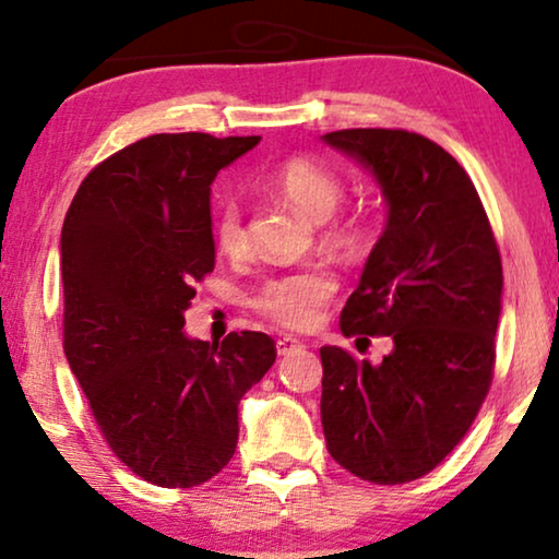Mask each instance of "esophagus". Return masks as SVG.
<instances>
[{"instance_id":"1","label":"esophagus","mask_w":559,"mask_h":559,"mask_svg":"<svg viewBox=\"0 0 559 559\" xmlns=\"http://www.w3.org/2000/svg\"><path fill=\"white\" fill-rule=\"evenodd\" d=\"M305 346L297 338H293V335H285V338L277 341V354L280 356H293V354H300Z\"/></svg>"}]
</instances>
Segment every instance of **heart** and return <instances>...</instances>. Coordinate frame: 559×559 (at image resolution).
<instances>
[{"label": "heart", "mask_w": 559, "mask_h": 559, "mask_svg": "<svg viewBox=\"0 0 559 559\" xmlns=\"http://www.w3.org/2000/svg\"><path fill=\"white\" fill-rule=\"evenodd\" d=\"M277 193L287 198L297 211L312 221L331 218L346 193V182L333 167L312 157H287L270 175ZM325 239L335 247L356 251L369 239V221L361 213L343 216L328 226ZM213 243L228 259H243L249 254V228L243 221L241 203L236 198H224L213 216ZM335 277L325 266L312 264L302 270L274 274L257 289L254 308L272 323L287 331H308L318 323L320 312L335 295Z\"/></svg>", "instance_id": "1"}]
</instances>
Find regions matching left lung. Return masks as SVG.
Masks as SVG:
<instances>
[{
	"instance_id": "obj_1",
	"label": "left lung",
	"mask_w": 559,
	"mask_h": 559,
	"mask_svg": "<svg viewBox=\"0 0 559 559\" xmlns=\"http://www.w3.org/2000/svg\"><path fill=\"white\" fill-rule=\"evenodd\" d=\"M323 140L369 167L389 205L341 331L394 343L377 366L320 348L328 453L371 484H409L453 453L491 389L501 254L476 186L440 144L407 129Z\"/></svg>"
}]
</instances>
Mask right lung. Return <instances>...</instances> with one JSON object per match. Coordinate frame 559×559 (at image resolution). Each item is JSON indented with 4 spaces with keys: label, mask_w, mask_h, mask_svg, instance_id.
Listing matches in <instances>:
<instances>
[{
    "label": "right lung",
    "mask_w": 559,
    "mask_h": 559,
    "mask_svg": "<svg viewBox=\"0 0 559 559\" xmlns=\"http://www.w3.org/2000/svg\"><path fill=\"white\" fill-rule=\"evenodd\" d=\"M257 142L144 136L86 175L63 221L66 358L114 455L163 488L201 486L231 461L241 396L277 358L266 333H182L216 264L211 182Z\"/></svg>",
    "instance_id": "1"
}]
</instances>
